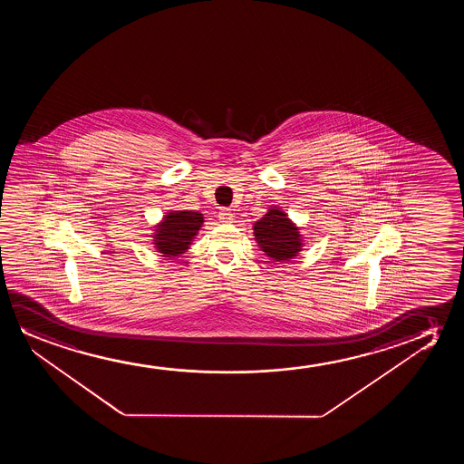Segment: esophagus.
<instances>
[{"label":"esophagus","instance_id":"1","mask_svg":"<svg viewBox=\"0 0 464 464\" xmlns=\"http://www.w3.org/2000/svg\"><path fill=\"white\" fill-rule=\"evenodd\" d=\"M233 210L227 209V208H222V209L218 210V220H222L223 223H229L233 220Z\"/></svg>","mask_w":464,"mask_h":464}]
</instances>
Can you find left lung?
Returning a JSON list of instances; mask_svg holds the SVG:
<instances>
[{"mask_svg": "<svg viewBox=\"0 0 464 464\" xmlns=\"http://www.w3.org/2000/svg\"><path fill=\"white\" fill-rule=\"evenodd\" d=\"M261 250L276 261L292 260L301 250V235L282 210L271 209L254 225Z\"/></svg>", "mask_w": 464, "mask_h": 464, "instance_id": "left-lung-1", "label": "left lung"}]
</instances>
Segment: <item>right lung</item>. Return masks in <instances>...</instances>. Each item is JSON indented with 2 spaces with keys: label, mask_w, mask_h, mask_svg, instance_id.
Wrapping results in <instances>:
<instances>
[{
  "label": "right lung",
  "mask_w": 464,
  "mask_h": 464,
  "mask_svg": "<svg viewBox=\"0 0 464 464\" xmlns=\"http://www.w3.org/2000/svg\"><path fill=\"white\" fill-rule=\"evenodd\" d=\"M203 222V216L193 210H172L159 225L155 247L169 258L184 254Z\"/></svg>",
  "instance_id": "obj_1"
}]
</instances>
